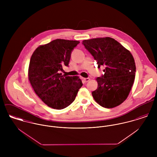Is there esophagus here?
<instances>
[{"mask_svg":"<svg viewBox=\"0 0 157 157\" xmlns=\"http://www.w3.org/2000/svg\"><path fill=\"white\" fill-rule=\"evenodd\" d=\"M83 80H84V82H85V83H87V82H88L90 80V78H83Z\"/></svg>","mask_w":157,"mask_h":157,"instance_id":"34e87169","label":"esophagus"}]
</instances>
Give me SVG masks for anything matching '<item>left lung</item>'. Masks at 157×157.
I'll return each mask as SVG.
<instances>
[{
  "label": "left lung",
  "mask_w": 157,
  "mask_h": 157,
  "mask_svg": "<svg viewBox=\"0 0 157 157\" xmlns=\"http://www.w3.org/2000/svg\"><path fill=\"white\" fill-rule=\"evenodd\" d=\"M82 44L104 67V75L97 77V89L92 92L95 101L105 108H113L128 97L134 84L136 67L129 51L111 37L85 40Z\"/></svg>",
  "instance_id": "1"
}]
</instances>
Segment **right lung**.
Here are the masks:
<instances>
[{"label": "right lung", "mask_w": 157, "mask_h": 157, "mask_svg": "<svg viewBox=\"0 0 157 157\" xmlns=\"http://www.w3.org/2000/svg\"><path fill=\"white\" fill-rule=\"evenodd\" d=\"M80 43L56 39L39 46L33 52L28 69V78L39 97L50 108L62 109L75 100L83 83L78 77L62 75L71 55Z\"/></svg>", "instance_id": "add662e5"}]
</instances>
